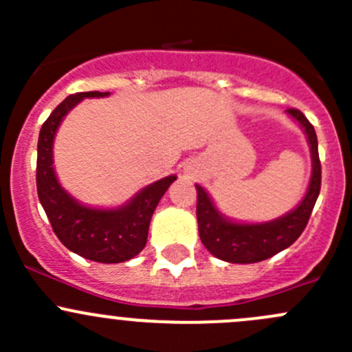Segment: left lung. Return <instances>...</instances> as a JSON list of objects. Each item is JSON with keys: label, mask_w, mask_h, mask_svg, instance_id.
I'll use <instances>...</instances> for the list:
<instances>
[{"label": "left lung", "mask_w": 352, "mask_h": 352, "mask_svg": "<svg viewBox=\"0 0 352 352\" xmlns=\"http://www.w3.org/2000/svg\"><path fill=\"white\" fill-rule=\"evenodd\" d=\"M287 113L305 129L311 151L310 186L303 201L293 211L267 223H255V225L233 223L216 209L209 194L201 186H196L199 236L204 247L221 261L232 264H254V262L265 261L296 242L310 219L315 202L320 194L322 182L317 134L303 112L298 109H287Z\"/></svg>", "instance_id": "left-lung-1"}]
</instances>
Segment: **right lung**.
Masks as SVG:
<instances>
[{"instance_id":"1","label":"right lung","mask_w":352,"mask_h":352,"mask_svg":"<svg viewBox=\"0 0 352 352\" xmlns=\"http://www.w3.org/2000/svg\"><path fill=\"white\" fill-rule=\"evenodd\" d=\"M109 91H81L69 95L52 110L38 133L37 194L56 236L66 248L88 261L119 264L144 248L151 216L170 184L168 175L150 184L127 204L116 209H95L80 204L61 187L52 166V143L56 131L78 102L90 97H107Z\"/></svg>"}]
</instances>
